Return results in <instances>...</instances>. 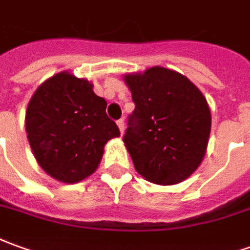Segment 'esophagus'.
<instances>
[{
    "mask_svg": "<svg viewBox=\"0 0 250 250\" xmlns=\"http://www.w3.org/2000/svg\"><path fill=\"white\" fill-rule=\"evenodd\" d=\"M117 125H118V128L121 130V133H124V130H125V122H124V120H118Z\"/></svg>",
    "mask_w": 250,
    "mask_h": 250,
    "instance_id": "esophagus-1",
    "label": "esophagus"
}]
</instances>
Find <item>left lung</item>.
<instances>
[{
  "label": "left lung",
  "instance_id": "left-lung-1",
  "mask_svg": "<svg viewBox=\"0 0 250 250\" xmlns=\"http://www.w3.org/2000/svg\"><path fill=\"white\" fill-rule=\"evenodd\" d=\"M124 82L136 104L124 136L136 171L156 185L187 180L207 152V99L188 77L163 66L126 73Z\"/></svg>",
  "mask_w": 250,
  "mask_h": 250
}]
</instances>
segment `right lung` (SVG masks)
Listing matches in <instances>:
<instances>
[{"instance_id":"add662e5","label":"right lung","mask_w":250,"mask_h":250,"mask_svg":"<svg viewBox=\"0 0 250 250\" xmlns=\"http://www.w3.org/2000/svg\"><path fill=\"white\" fill-rule=\"evenodd\" d=\"M94 84L68 70L36 88L25 111V132L38 165L54 180L77 184L94 174L104 146L120 136Z\"/></svg>"}]
</instances>
